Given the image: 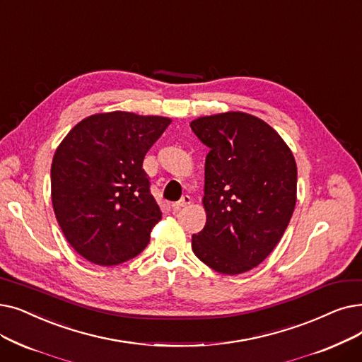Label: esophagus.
Returning a JSON list of instances; mask_svg holds the SVG:
<instances>
[{"instance_id": "obj_1", "label": "esophagus", "mask_w": 362, "mask_h": 362, "mask_svg": "<svg viewBox=\"0 0 362 362\" xmlns=\"http://www.w3.org/2000/svg\"><path fill=\"white\" fill-rule=\"evenodd\" d=\"M191 204V197L189 195H183L182 198H180V201H177V202H175L171 206V209H173V211H180L182 209H185V207H187Z\"/></svg>"}]
</instances>
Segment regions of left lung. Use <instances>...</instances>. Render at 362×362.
<instances>
[{
	"label": "left lung",
	"mask_w": 362,
	"mask_h": 362,
	"mask_svg": "<svg viewBox=\"0 0 362 362\" xmlns=\"http://www.w3.org/2000/svg\"><path fill=\"white\" fill-rule=\"evenodd\" d=\"M191 129L209 146L204 229L195 256L216 272L244 274L260 264L284 235L296 206L297 167L282 137L244 112L201 117Z\"/></svg>",
	"instance_id": "1"
}]
</instances>
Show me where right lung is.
Returning a JSON list of instances; mask_svg holds the SVG:
<instances>
[{"label": "right lung", "mask_w": 362, "mask_h": 362, "mask_svg": "<svg viewBox=\"0 0 362 362\" xmlns=\"http://www.w3.org/2000/svg\"><path fill=\"white\" fill-rule=\"evenodd\" d=\"M171 122L165 117L106 112L84 118L52 163V202L78 255L114 266L142 253L161 210L144 160Z\"/></svg>", "instance_id": "obj_1"}]
</instances>
